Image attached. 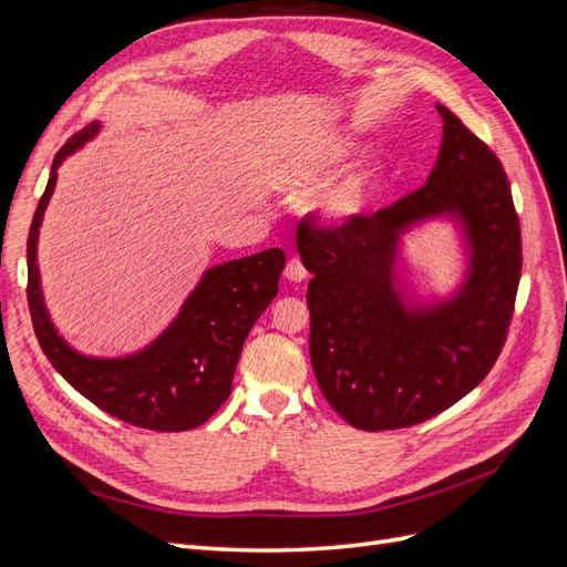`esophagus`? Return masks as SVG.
Wrapping results in <instances>:
<instances>
[{
	"label": "esophagus",
	"mask_w": 567,
	"mask_h": 567,
	"mask_svg": "<svg viewBox=\"0 0 567 567\" xmlns=\"http://www.w3.org/2000/svg\"><path fill=\"white\" fill-rule=\"evenodd\" d=\"M284 277H286L288 281H293V284H300V281L307 279V269H305L300 257H296V255L288 257L286 269H284Z\"/></svg>",
	"instance_id": "1"
}]
</instances>
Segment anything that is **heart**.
Returning a JSON list of instances; mask_svg holds the SVG:
<instances>
[{
    "instance_id": "b5f03b06",
    "label": "heart",
    "mask_w": 567,
    "mask_h": 567,
    "mask_svg": "<svg viewBox=\"0 0 567 567\" xmlns=\"http://www.w3.org/2000/svg\"><path fill=\"white\" fill-rule=\"evenodd\" d=\"M348 146L342 142L329 140V142H319L310 151H305V156L300 161V175L307 184H317L323 175H329L331 169L346 158ZM371 198V184L367 175H357L350 179H342L333 188H329L321 198H319V210L326 219L331 221H350L357 219L367 210Z\"/></svg>"
}]
</instances>
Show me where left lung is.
<instances>
[{
    "label": "left lung",
    "instance_id": "8db88e82",
    "mask_svg": "<svg viewBox=\"0 0 567 567\" xmlns=\"http://www.w3.org/2000/svg\"><path fill=\"white\" fill-rule=\"evenodd\" d=\"M444 140L427 182L371 215L298 225L317 383L359 431H398L450 409L502 354L523 267L520 219L496 153L444 106ZM456 212L472 241V274L447 306L411 318L391 288L396 234Z\"/></svg>",
    "mask_w": 567,
    "mask_h": 567
}]
</instances>
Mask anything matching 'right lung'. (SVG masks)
I'll return each mask as SVG.
<instances>
[{"label":"right lung","instance_id":"right-lung-1","mask_svg":"<svg viewBox=\"0 0 567 567\" xmlns=\"http://www.w3.org/2000/svg\"><path fill=\"white\" fill-rule=\"evenodd\" d=\"M99 125L75 132L54 156L44 194L28 234V307L32 329L63 379L106 414L158 433L192 431L227 402L244 342L277 298L286 265L281 248H269L205 271L175 323L144 352L125 359H92L68 348L42 302L38 234L56 184L61 161L92 140Z\"/></svg>","mask_w":567,"mask_h":567}]
</instances>
